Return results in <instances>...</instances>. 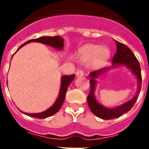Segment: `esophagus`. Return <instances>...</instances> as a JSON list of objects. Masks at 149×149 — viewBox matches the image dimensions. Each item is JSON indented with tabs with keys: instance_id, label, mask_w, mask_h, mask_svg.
Instances as JSON below:
<instances>
[{
	"instance_id": "1",
	"label": "esophagus",
	"mask_w": 149,
	"mask_h": 149,
	"mask_svg": "<svg viewBox=\"0 0 149 149\" xmlns=\"http://www.w3.org/2000/svg\"><path fill=\"white\" fill-rule=\"evenodd\" d=\"M76 75H77V77H81V76L84 75V72H83V70H81V69L77 70L76 72Z\"/></svg>"
}]
</instances>
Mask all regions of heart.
Masks as SVG:
<instances>
[{"mask_svg": "<svg viewBox=\"0 0 149 149\" xmlns=\"http://www.w3.org/2000/svg\"><path fill=\"white\" fill-rule=\"evenodd\" d=\"M78 57L83 62L89 61L91 66L98 68L103 66L110 57V51L106 47L95 44H86L78 51Z\"/></svg>", "mask_w": 149, "mask_h": 149, "instance_id": "b5f03b06", "label": "heart"}]
</instances>
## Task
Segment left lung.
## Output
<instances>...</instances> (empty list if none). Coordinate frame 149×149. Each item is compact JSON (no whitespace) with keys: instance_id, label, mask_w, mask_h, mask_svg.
Instances as JSON below:
<instances>
[{"instance_id":"1","label":"left lung","mask_w":149,"mask_h":149,"mask_svg":"<svg viewBox=\"0 0 149 149\" xmlns=\"http://www.w3.org/2000/svg\"><path fill=\"white\" fill-rule=\"evenodd\" d=\"M117 48L116 53L114 54L113 59L112 61V66L108 68H104L98 71H94L89 74L90 77V92L87 97V102L89 107L93 114L96 116L99 117L102 119L109 120V119H115L121 116L124 113H127L131 110V107L134 105L139 96L142 86V76L141 69L139 65V61L136 58L135 55L134 54L131 50L125 45L116 41ZM125 65L127 68L131 69L132 73L136 76L138 79V90L137 91L136 95L132 100L127 102L123 105L115 108V109H108L101 105L98 103L94 96V89L97 81L96 78L98 77L103 74L105 72L109 70L110 68L119 65Z\"/></svg>"}]
</instances>
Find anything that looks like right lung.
I'll list each match as a JSON object with an SVG mask.
<instances>
[{
	"label": "right lung",
	"mask_w": 149,
	"mask_h": 149,
	"mask_svg": "<svg viewBox=\"0 0 149 149\" xmlns=\"http://www.w3.org/2000/svg\"><path fill=\"white\" fill-rule=\"evenodd\" d=\"M31 42H40L42 44H45L47 45H49L51 47L56 48L57 50H62L64 46V40L63 38H61L59 36H42L38 39H34L29 40L26 42L25 43H24L23 45L18 48V50L20 49L24 45H25L26 44ZM17 50V51H18ZM74 74L72 75H64L61 77V85H60V93L57 97V99L56 100L55 103L51 107L46 110L45 111L42 112V113H24L25 115L30 116L31 117H34V118H37V119H45L47 117L51 116L54 114L59 111L60 107H62L63 104V101L65 100V94H66L67 89H68L69 84L72 82V81L74 78ZM21 111V110H20Z\"/></svg>",
	"instance_id": "right-lung-1"
}]
</instances>
